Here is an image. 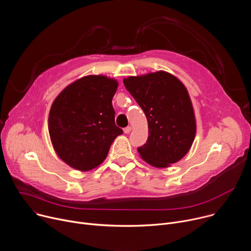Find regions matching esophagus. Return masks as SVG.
I'll use <instances>...</instances> for the list:
<instances>
[{
	"mask_svg": "<svg viewBox=\"0 0 251 251\" xmlns=\"http://www.w3.org/2000/svg\"><path fill=\"white\" fill-rule=\"evenodd\" d=\"M130 131H131V126H126V128H124L125 133H129Z\"/></svg>",
	"mask_w": 251,
	"mask_h": 251,
	"instance_id": "esophagus-1",
	"label": "esophagus"
}]
</instances>
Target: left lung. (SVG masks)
<instances>
[{
  "label": "left lung",
  "instance_id": "obj_1",
  "mask_svg": "<svg viewBox=\"0 0 251 251\" xmlns=\"http://www.w3.org/2000/svg\"><path fill=\"white\" fill-rule=\"evenodd\" d=\"M123 81L148 119L149 138L137 149L141 157L157 169L180 160L197 132L192 102L183 83L164 71L130 75Z\"/></svg>",
  "mask_w": 251,
  "mask_h": 251
}]
</instances>
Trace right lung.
<instances>
[{
	"label": "right lung",
	"instance_id": "add662e5",
	"mask_svg": "<svg viewBox=\"0 0 251 251\" xmlns=\"http://www.w3.org/2000/svg\"><path fill=\"white\" fill-rule=\"evenodd\" d=\"M119 82L103 75L82 76L66 87L51 103L49 133L57 155L71 168L88 172L102 163L116 137L113 98Z\"/></svg>",
	"mask_w": 251,
	"mask_h": 251
}]
</instances>
